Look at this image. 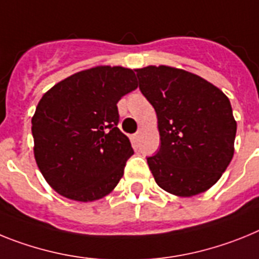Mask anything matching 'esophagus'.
Wrapping results in <instances>:
<instances>
[{"label": "esophagus", "instance_id": "34e87169", "mask_svg": "<svg viewBox=\"0 0 259 259\" xmlns=\"http://www.w3.org/2000/svg\"><path fill=\"white\" fill-rule=\"evenodd\" d=\"M141 137H142V132H137L134 136H133V142H139L141 141Z\"/></svg>", "mask_w": 259, "mask_h": 259}]
</instances>
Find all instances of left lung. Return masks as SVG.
Wrapping results in <instances>:
<instances>
[{
  "label": "left lung",
  "instance_id": "8db88e82",
  "mask_svg": "<svg viewBox=\"0 0 259 259\" xmlns=\"http://www.w3.org/2000/svg\"><path fill=\"white\" fill-rule=\"evenodd\" d=\"M139 90L157 116L160 148L147 163L155 181L193 197L219 181L235 152L237 123L229 99L212 83L172 66L136 69Z\"/></svg>",
  "mask_w": 259,
  "mask_h": 259
}]
</instances>
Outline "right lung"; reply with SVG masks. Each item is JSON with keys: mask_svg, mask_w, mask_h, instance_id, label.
I'll return each mask as SVG.
<instances>
[{"mask_svg": "<svg viewBox=\"0 0 259 259\" xmlns=\"http://www.w3.org/2000/svg\"><path fill=\"white\" fill-rule=\"evenodd\" d=\"M138 87L122 66L78 71L42 95L32 116L33 155L53 190L78 202L102 199L134 154L118 127L117 103Z\"/></svg>", "mask_w": 259, "mask_h": 259, "instance_id": "add662e5", "label": "right lung"}]
</instances>
